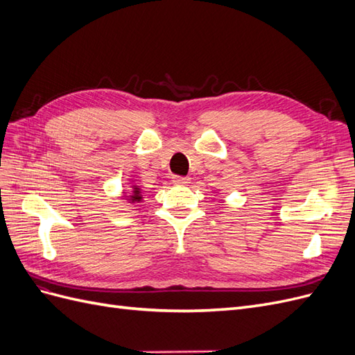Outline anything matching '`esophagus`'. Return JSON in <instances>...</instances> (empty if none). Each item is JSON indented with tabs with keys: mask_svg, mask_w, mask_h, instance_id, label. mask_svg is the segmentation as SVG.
<instances>
[{
	"mask_svg": "<svg viewBox=\"0 0 355 355\" xmlns=\"http://www.w3.org/2000/svg\"><path fill=\"white\" fill-rule=\"evenodd\" d=\"M171 182H173L175 185H188V184H189V178L175 175L173 178H171Z\"/></svg>",
	"mask_w": 355,
	"mask_h": 355,
	"instance_id": "obj_1",
	"label": "esophagus"
}]
</instances>
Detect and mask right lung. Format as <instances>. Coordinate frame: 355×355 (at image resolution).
Listing matches in <instances>:
<instances>
[{
    "label": "right lung",
    "instance_id": "right-lung-1",
    "mask_svg": "<svg viewBox=\"0 0 355 355\" xmlns=\"http://www.w3.org/2000/svg\"><path fill=\"white\" fill-rule=\"evenodd\" d=\"M139 194H141V191H139V188H133V196L130 197V200H133V201H139V200H141V196H139Z\"/></svg>",
    "mask_w": 355,
    "mask_h": 355
}]
</instances>
